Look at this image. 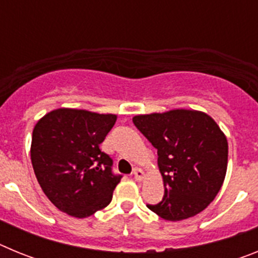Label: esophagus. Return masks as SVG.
<instances>
[{"mask_svg":"<svg viewBox=\"0 0 258 258\" xmlns=\"http://www.w3.org/2000/svg\"><path fill=\"white\" fill-rule=\"evenodd\" d=\"M133 175L134 178H136V181H142L143 177H145V172H143L142 169H140V168H136L133 172Z\"/></svg>","mask_w":258,"mask_h":258,"instance_id":"esophagus-1","label":"esophagus"}]
</instances>
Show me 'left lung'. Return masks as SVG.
Masks as SVG:
<instances>
[{
    "label": "left lung",
    "instance_id": "left-lung-1",
    "mask_svg": "<svg viewBox=\"0 0 258 258\" xmlns=\"http://www.w3.org/2000/svg\"><path fill=\"white\" fill-rule=\"evenodd\" d=\"M157 150L164 197L147 208L166 221L190 218L213 202L227 169V140L213 118L194 109L133 117Z\"/></svg>",
    "mask_w": 258,
    "mask_h": 258
}]
</instances>
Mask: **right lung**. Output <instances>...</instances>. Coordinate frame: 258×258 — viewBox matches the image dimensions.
Segmentation results:
<instances>
[{
	"label": "right lung",
	"mask_w": 258,
	"mask_h": 258,
	"mask_svg": "<svg viewBox=\"0 0 258 258\" xmlns=\"http://www.w3.org/2000/svg\"><path fill=\"white\" fill-rule=\"evenodd\" d=\"M115 122L111 113L58 108L36 124L32 165L41 188L59 211L84 218L111 203L122 175L112 172V159L99 145Z\"/></svg>",
	"instance_id": "1"
}]
</instances>
